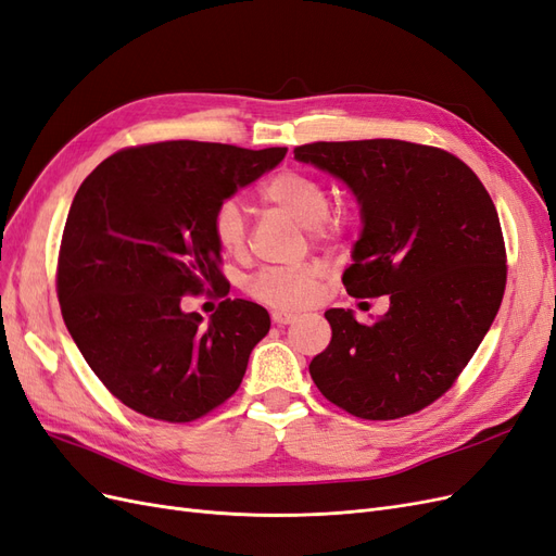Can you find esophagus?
<instances>
[{
  "label": "esophagus",
  "instance_id": "1",
  "mask_svg": "<svg viewBox=\"0 0 556 556\" xmlns=\"http://www.w3.org/2000/svg\"><path fill=\"white\" fill-rule=\"evenodd\" d=\"M271 319H274V325L282 327V325L296 323V315H294V313H285V311H274V313H271Z\"/></svg>",
  "mask_w": 556,
  "mask_h": 556
}]
</instances>
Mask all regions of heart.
Here are the masks:
<instances>
[{"label": "heart", "mask_w": 556, "mask_h": 556, "mask_svg": "<svg viewBox=\"0 0 556 556\" xmlns=\"http://www.w3.org/2000/svg\"><path fill=\"white\" fill-rule=\"evenodd\" d=\"M260 199L266 206L288 213L292 220L306 227L313 241H333L343 233V220L329 213L331 194L327 185L304 172L282 169L266 178L260 188ZM211 233L225 255L243 257L248 250V223L241 206L225 199L211 215ZM323 264L306 262L299 266H268L252 276L248 292L266 306L296 311L315 299Z\"/></svg>", "instance_id": "1"}]
</instances>
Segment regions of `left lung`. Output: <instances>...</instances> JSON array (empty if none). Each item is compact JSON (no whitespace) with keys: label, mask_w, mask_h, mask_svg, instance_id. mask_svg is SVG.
Here are the masks:
<instances>
[{"label":"left lung","mask_w":556,"mask_h":556,"mask_svg":"<svg viewBox=\"0 0 556 556\" xmlns=\"http://www.w3.org/2000/svg\"><path fill=\"white\" fill-rule=\"evenodd\" d=\"M299 162L341 178L362 204L364 231L343 285L352 296L390 294L362 325L325 313L331 341L311 378L362 419H399L441 399L490 331L506 292V243L490 192L457 155L399 141H317Z\"/></svg>","instance_id":"1"}]
</instances>
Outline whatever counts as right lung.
I'll return each instance as SVG.
<instances>
[{"label": "right lung", "mask_w": 556, "mask_h": 556, "mask_svg": "<svg viewBox=\"0 0 556 556\" xmlns=\"http://www.w3.org/2000/svg\"><path fill=\"white\" fill-rule=\"evenodd\" d=\"M285 153L146 143L117 150L80 182L60 243L58 299L80 355L127 408L182 425L239 390L268 313L225 299L204 323L180 301L227 290L211 215Z\"/></svg>", "instance_id": "1"}]
</instances>
